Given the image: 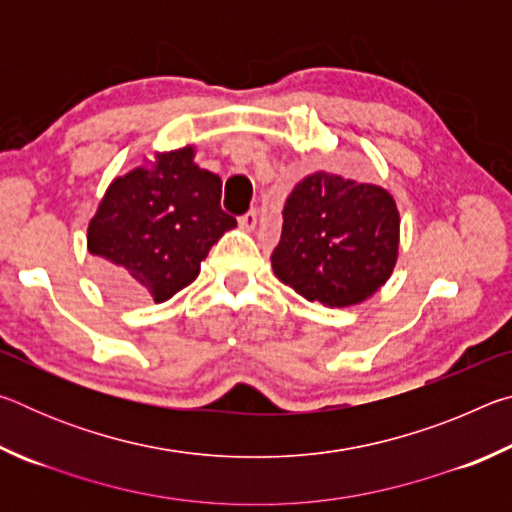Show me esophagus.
Here are the masks:
<instances>
[{
	"label": "esophagus",
	"mask_w": 512,
	"mask_h": 512,
	"mask_svg": "<svg viewBox=\"0 0 512 512\" xmlns=\"http://www.w3.org/2000/svg\"><path fill=\"white\" fill-rule=\"evenodd\" d=\"M255 225H257V212H255V210H250V212H246L244 216H239V228H241V230L253 232Z\"/></svg>",
	"instance_id": "1"
}]
</instances>
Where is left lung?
Returning a JSON list of instances; mask_svg holds the SVG:
<instances>
[{
  "instance_id": "obj_1",
  "label": "left lung",
  "mask_w": 512,
  "mask_h": 512,
  "mask_svg": "<svg viewBox=\"0 0 512 512\" xmlns=\"http://www.w3.org/2000/svg\"><path fill=\"white\" fill-rule=\"evenodd\" d=\"M282 216L273 273L309 302L359 305L391 277L400 212L384 187L316 171L293 187Z\"/></svg>"
}]
</instances>
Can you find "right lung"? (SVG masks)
<instances>
[{
  "instance_id": "right-lung-1",
  "label": "right lung",
  "mask_w": 512,
  "mask_h": 512,
  "mask_svg": "<svg viewBox=\"0 0 512 512\" xmlns=\"http://www.w3.org/2000/svg\"><path fill=\"white\" fill-rule=\"evenodd\" d=\"M194 146L158 151L108 185L88 225L99 282L128 302H164L192 284L223 232L221 178L194 162Z\"/></svg>"
}]
</instances>
